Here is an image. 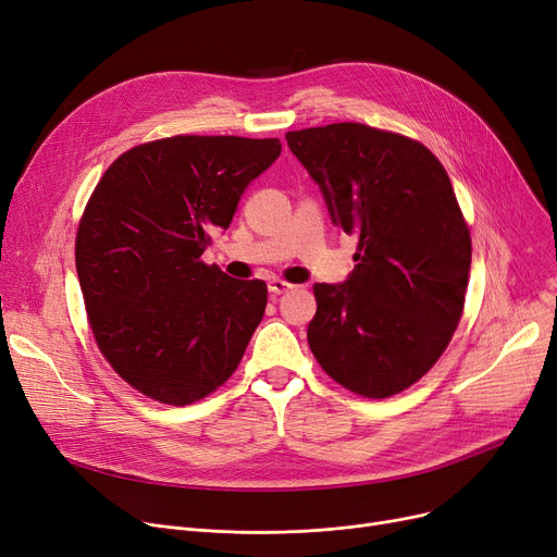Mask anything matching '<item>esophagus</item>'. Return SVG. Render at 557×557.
Here are the masks:
<instances>
[{
  "mask_svg": "<svg viewBox=\"0 0 557 557\" xmlns=\"http://www.w3.org/2000/svg\"><path fill=\"white\" fill-rule=\"evenodd\" d=\"M290 288H294V284H288V282L280 280V277L269 280V290H271V296H282V294H286V290H290Z\"/></svg>",
  "mask_w": 557,
  "mask_h": 557,
  "instance_id": "esophagus-1",
  "label": "esophagus"
}]
</instances>
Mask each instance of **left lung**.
Returning <instances> with one entry per match:
<instances>
[{
    "instance_id": "left-lung-1",
    "label": "left lung",
    "mask_w": 557,
    "mask_h": 557,
    "mask_svg": "<svg viewBox=\"0 0 557 557\" xmlns=\"http://www.w3.org/2000/svg\"><path fill=\"white\" fill-rule=\"evenodd\" d=\"M288 149L357 234V267L313 284L307 341L323 370L363 397L416 384L441 359L465 305L472 239L445 166L420 141L366 124L286 133Z\"/></svg>"
}]
</instances>
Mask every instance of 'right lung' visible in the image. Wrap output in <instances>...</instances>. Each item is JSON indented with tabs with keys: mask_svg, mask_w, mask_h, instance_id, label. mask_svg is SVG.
<instances>
[{
	"mask_svg": "<svg viewBox=\"0 0 557 557\" xmlns=\"http://www.w3.org/2000/svg\"><path fill=\"white\" fill-rule=\"evenodd\" d=\"M280 153L277 137L149 141L116 158L87 202L76 234L87 318L108 363L146 397L185 406L237 370L269 290L200 255Z\"/></svg>",
	"mask_w": 557,
	"mask_h": 557,
	"instance_id": "add662e5",
	"label": "right lung"
}]
</instances>
